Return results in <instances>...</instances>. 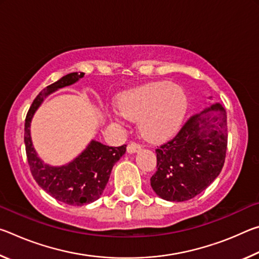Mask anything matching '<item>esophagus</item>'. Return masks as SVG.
I'll use <instances>...</instances> for the list:
<instances>
[{"label": "esophagus", "instance_id": "1", "mask_svg": "<svg viewBox=\"0 0 259 259\" xmlns=\"http://www.w3.org/2000/svg\"><path fill=\"white\" fill-rule=\"evenodd\" d=\"M140 150H142V146L136 143H130L128 147H126V151H128V153H130V154H133V153H137Z\"/></svg>", "mask_w": 259, "mask_h": 259}]
</instances>
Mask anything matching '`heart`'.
<instances>
[{"mask_svg":"<svg viewBox=\"0 0 259 259\" xmlns=\"http://www.w3.org/2000/svg\"><path fill=\"white\" fill-rule=\"evenodd\" d=\"M187 105L182 87L170 82H152L122 94L119 111L126 119L139 120V129L145 137L162 140L179 129Z\"/></svg>","mask_w":259,"mask_h":259,"instance_id":"1","label":"heart"}]
</instances>
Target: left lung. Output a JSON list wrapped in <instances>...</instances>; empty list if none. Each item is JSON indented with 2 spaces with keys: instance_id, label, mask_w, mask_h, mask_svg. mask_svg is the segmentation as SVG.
Listing matches in <instances>:
<instances>
[{
  "instance_id": "obj_1",
  "label": "left lung",
  "mask_w": 259,
  "mask_h": 259,
  "mask_svg": "<svg viewBox=\"0 0 259 259\" xmlns=\"http://www.w3.org/2000/svg\"><path fill=\"white\" fill-rule=\"evenodd\" d=\"M226 148V112L216 103L191 116L171 140L156 148L153 191L166 201L193 199L221 174Z\"/></svg>"
}]
</instances>
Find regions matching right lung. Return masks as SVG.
Returning <instances> with one entry per match:
<instances>
[{
	"instance_id": "1",
	"label": "right lung",
	"mask_w": 259,
	"mask_h": 259,
	"mask_svg": "<svg viewBox=\"0 0 259 259\" xmlns=\"http://www.w3.org/2000/svg\"><path fill=\"white\" fill-rule=\"evenodd\" d=\"M84 76V73H69L48 85L34 99L26 115L24 142L28 164L35 182L52 198L69 205H83L100 198L111 176L114 164L121 159L126 145L112 147L91 140L80 155L67 164L54 166L38 157L30 137V122L43 100L56 90L72 85Z\"/></svg>"
}]
</instances>
